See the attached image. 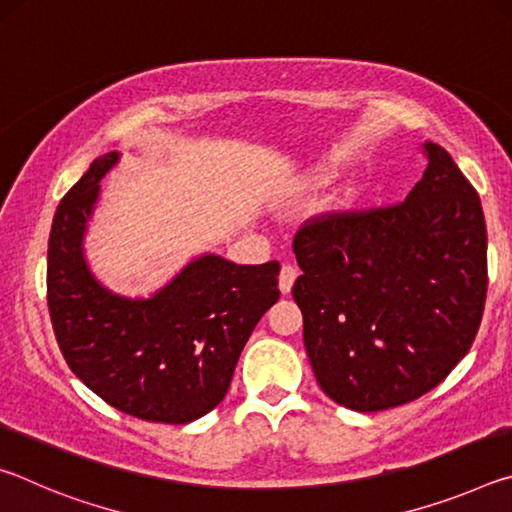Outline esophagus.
Returning a JSON list of instances; mask_svg holds the SVG:
<instances>
[{"instance_id":"obj_1","label":"esophagus","mask_w":512,"mask_h":512,"mask_svg":"<svg viewBox=\"0 0 512 512\" xmlns=\"http://www.w3.org/2000/svg\"><path fill=\"white\" fill-rule=\"evenodd\" d=\"M296 277H298V268L291 266V264H284L282 271H280V291L289 293L291 287H293V282H296Z\"/></svg>"}]
</instances>
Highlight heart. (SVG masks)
<instances>
[{"instance_id": "b5f03b06", "label": "heart", "mask_w": 512, "mask_h": 512, "mask_svg": "<svg viewBox=\"0 0 512 512\" xmlns=\"http://www.w3.org/2000/svg\"><path fill=\"white\" fill-rule=\"evenodd\" d=\"M329 178H332V171H329V169H323L318 173V180H329Z\"/></svg>"}]
</instances>
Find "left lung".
Here are the masks:
<instances>
[{"label":"left lung","instance_id":"obj_1","mask_svg":"<svg viewBox=\"0 0 512 512\" xmlns=\"http://www.w3.org/2000/svg\"><path fill=\"white\" fill-rule=\"evenodd\" d=\"M402 203L327 214L293 239L318 386L352 411L418 400L470 352L488 291L481 201L443 146Z\"/></svg>","mask_w":512,"mask_h":512}]
</instances>
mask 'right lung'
<instances>
[{"label": "right lung", "mask_w": 512, "mask_h": 512, "mask_svg": "<svg viewBox=\"0 0 512 512\" xmlns=\"http://www.w3.org/2000/svg\"><path fill=\"white\" fill-rule=\"evenodd\" d=\"M119 151L99 155L60 201L47 250V302L67 366L92 393L133 418L187 424L210 413L259 318L280 298V264L205 253L149 298L94 277L83 241L101 180Z\"/></svg>", "instance_id": "right-lung-1"}]
</instances>
